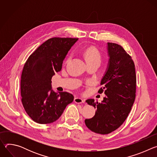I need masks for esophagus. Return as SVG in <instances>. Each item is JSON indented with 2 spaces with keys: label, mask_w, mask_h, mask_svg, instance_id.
Instances as JSON below:
<instances>
[{
  "label": "esophagus",
  "mask_w": 157,
  "mask_h": 157,
  "mask_svg": "<svg viewBox=\"0 0 157 157\" xmlns=\"http://www.w3.org/2000/svg\"><path fill=\"white\" fill-rule=\"evenodd\" d=\"M74 101L76 103H78V104H81V103H84V100H83L81 98H78V97L75 98Z\"/></svg>",
  "instance_id": "34e87169"
}]
</instances>
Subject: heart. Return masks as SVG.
Returning <instances> with one entry per match:
<instances>
[{"label":"heart","instance_id":"1","mask_svg":"<svg viewBox=\"0 0 157 157\" xmlns=\"http://www.w3.org/2000/svg\"><path fill=\"white\" fill-rule=\"evenodd\" d=\"M84 56L87 64L98 63L101 62V55L99 51L95 47H89L84 52Z\"/></svg>","mask_w":157,"mask_h":157}]
</instances>
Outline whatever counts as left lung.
Wrapping results in <instances>:
<instances>
[{
  "instance_id": "obj_1",
  "label": "left lung",
  "mask_w": 157,
  "mask_h": 157,
  "mask_svg": "<svg viewBox=\"0 0 157 157\" xmlns=\"http://www.w3.org/2000/svg\"><path fill=\"white\" fill-rule=\"evenodd\" d=\"M109 61L101 81L98 93H104L102 102L93 99L86 101L96 109L94 116L85 120L87 127L99 134H108L125 121L136 99V75L131 56L116 43H107Z\"/></svg>"
}]
</instances>
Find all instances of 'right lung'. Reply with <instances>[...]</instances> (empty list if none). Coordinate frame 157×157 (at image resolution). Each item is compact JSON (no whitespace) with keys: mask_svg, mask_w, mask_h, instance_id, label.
Returning <instances> with one entry per match:
<instances>
[{"mask_svg":"<svg viewBox=\"0 0 157 157\" xmlns=\"http://www.w3.org/2000/svg\"><path fill=\"white\" fill-rule=\"evenodd\" d=\"M78 38H52L44 42L29 56L21 73L20 93L23 106L29 117L41 124L58 120L74 96L55 92L52 78L61 71L67 53Z\"/></svg>","mask_w":157,"mask_h":157,"instance_id":"1","label":"right lung"}]
</instances>
